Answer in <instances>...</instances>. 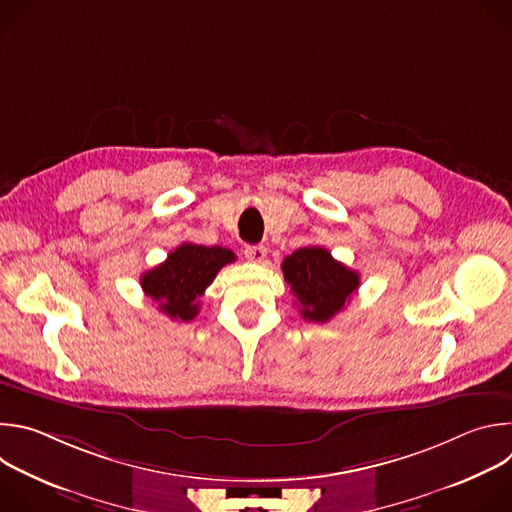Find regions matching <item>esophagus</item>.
Wrapping results in <instances>:
<instances>
[{"instance_id": "1", "label": "esophagus", "mask_w": 512, "mask_h": 512, "mask_svg": "<svg viewBox=\"0 0 512 512\" xmlns=\"http://www.w3.org/2000/svg\"><path fill=\"white\" fill-rule=\"evenodd\" d=\"M245 257L253 263H261L267 257V249L263 245H247L245 247Z\"/></svg>"}]
</instances>
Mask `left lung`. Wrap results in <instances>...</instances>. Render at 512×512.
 <instances>
[{"label":"left lung","instance_id":"8db88e82","mask_svg":"<svg viewBox=\"0 0 512 512\" xmlns=\"http://www.w3.org/2000/svg\"><path fill=\"white\" fill-rule=\"evenodd\" d=\"M300 314L310 322H328L344 310L360 285V275L336 261L324 247H302L281 263Z\"/></svg>","mask_w":512,"mask_h":512}]
</instances>
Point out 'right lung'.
<instances>
[{
  "label": "right lung",
  "instance_id": "add662e5",
  "mask_svg": "<svg viewBox=\"0 0 512 512\" xmlns=\"http://www.w3.org/2000/svg\"><path fill=\"white\" fill-rule=\"evenodd\" d=\"M235 261V253L225 247H204L182 243L164 263L141 275L143 294L158 302V310L172 320L190 322L200 312L204 289L216 273Z\"/></svg>",
  "mask_w": 512,
  "mask_h": 512
}]
</instances>
